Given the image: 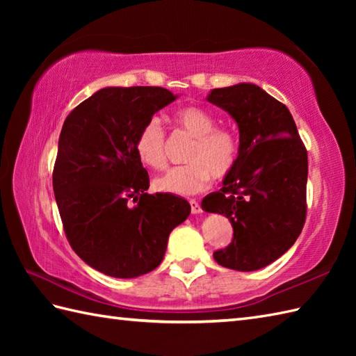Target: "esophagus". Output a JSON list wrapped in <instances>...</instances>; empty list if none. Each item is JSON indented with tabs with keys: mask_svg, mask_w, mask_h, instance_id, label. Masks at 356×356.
<instances>
[{
	"mask_svg": "<svg viewBox=\"0 0 356 356\" xmlns=\"http://www.w3.org/2000/svg\"><path fill=\"white\" fill-rule=\"evenodd\" d=\"M190 205H191V213L193 214H200L202 213V207L197 200H190Z\"/></svg>",
	"mask_w": 356,
	"mask_h": 356,
	"instance_id": "esophagus-1",
	"label": "esophagus"
}]
</instances>
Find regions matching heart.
Masks as SVG:
<instances>
[{
    "label": "heart",
    "instance_id": "heart-1",
    "mask_svg": "<svg viewBox=\"0 0 356 356\" xmlns=\"http://www.w3.org/2000/svg\"><path fill=\"white\" fill-rule=\"evenodd\" d=\"M180 131L193 138L184 166L171 168L154 179L157 191L191 195L205 191L211 179L223 180L236 170L240 159L238 136L226 127H217L216 118L197 105H185L172 115ZM140 162L153 170L166 166V134L157 119H149L136 139Z\"/></svg>",
    "mask_w": 356,
    "mask_h": 356
}]
</instances>
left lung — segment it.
Listing matches in <instances>:
<instances>
[{
    "instance_id": "1",
    "label": "left lung",
    "mask_w": 356,
    "mask_h": 356,
    "mask_svg": "<svg viewBox=\"0 0 356 356\" xmlns=\"http://www.w3.org/2000/svg\"><path fill=\"white\" fill-rule=\"evenodd\" d=\"M208 101L238 125L240 159L223 186L202 202L229 218L231 243L214 252L225 268L268 266L298 238L306 222L307 151L291 111L255 84L214 88Z\"/></svg>"
}]
</instances>
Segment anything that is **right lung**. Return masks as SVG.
<instances>
[{
  "instance_id": "obj_1",
  "label": "right lung",
  "mask_w": 356,
  "mask_h": 356,
  "mask_svg": "<svg viewBox=\"0 0 356 356\" xmlns=\"http://www.w3.org/2000/svg\"><path fill=\"white\" fill-rule=\"evenodd\" d=\"M176 97L162 87H107L64 120L53 168L56 205L73 251L105 275L156 269L170 232L191 213L185 199L145 193L149 177L136 153L140 128Z\"/></svg>"
}]
</instances>
